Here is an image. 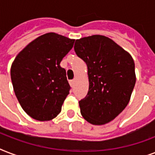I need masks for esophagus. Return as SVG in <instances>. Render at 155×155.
<instances>
[{"mask_svg":"<svg viewBox=\"0 0 155 155\" xmlns=\"http://www.w3.org/2000/svg\"><path fill=\"white\" fill-rule=\"evenodd\" d=\"M74 83H75L74 80H70V81H69V84H70L71 87H73V86H74Z\"/></svg>","mask_w":155,"mask_h":155,"instance_id":"obj_1","label":"esophagus"}]
</instances>
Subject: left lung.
Returning <instances> with one entry per match:
<instances>
[{
	"mask_svg": "<svg viewBox=\"0 0 155 155\" xmlns=\"http://www.w3.org/2000/svg\"><path fill=\"white\" fill-rule=\"evenodd\" d=\"M74 50L87 64L89 82L87 96L79 101L80 113L92 125L109 122L127 106L134 87L132 56L103 35L77 39Z\"/></svg>",
	"mask_w": 155,
	"mask_h": 155,
	"instance_id": "1",
	"label": "left lung"
}]
</instances>
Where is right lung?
Masks as SVG:
<instances>
[{
    "instance_id": "right-lung-1",
    "label": "right lung",
    "mask_w": 155,
    "mask_h": 155,
    "mask_svg": "<svg viewBox=\"0 0 155 155\" xmlns=\"http://www.w3.org/2000/svg\"><path fill=\"white\" fill-rule=\"evenodd\" d=\"M74 42L55 33L45 34L28 44L11 66L18 102L35 120H51L61 112L71 87L60 63Z\"/></svg>"
}]
</instances>
